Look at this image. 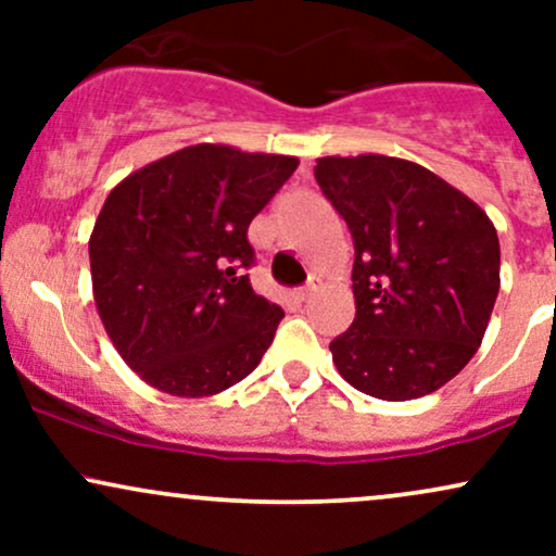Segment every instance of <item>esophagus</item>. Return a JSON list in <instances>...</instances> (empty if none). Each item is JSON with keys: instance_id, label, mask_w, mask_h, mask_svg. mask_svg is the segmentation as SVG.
Masks as SVG:
<instances>
[{"instance_id": "1", "label": "esophagus", "mask_w": 556, "mask_h": 556, "mask_svg": "<svg viewBox=\"0 0 556 556\" xmlns=\"http://www.w3.org/2000/svg\"><path fill=\"white\" fill-rule=\"evenodd\" d=\"M318 290H321V279H318V277H311V282L305 285L303 290L298 292V295H300V300H308V298H314Z\"/></svg>"}]
</instances>
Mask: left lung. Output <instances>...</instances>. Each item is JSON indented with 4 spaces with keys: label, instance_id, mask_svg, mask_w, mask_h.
Wrapping results in <instances>:
<instances>
[{
    "label": "left lung",
    "instance_id": "left-lung-1",
    "mask_svg": "<svg viewBox=\"0 0 556 556\" xmlns=\"http://www.w3.org/2000/svg\"><path fill=\"white\" fill-rule=\"evenodd\" d=\"M355 242V321L329 344L348 384L402 402L468 366L500 295V238L478 203L397 156L316 159Z\"/></svg>",
    "mask_w": 556,
    "mask_h": 556
}]
</instances>
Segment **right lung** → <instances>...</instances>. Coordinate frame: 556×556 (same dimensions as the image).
<instances>
[{"label": "right lung", "instance_id": "1", "mask_svg": "<svg viewBox=\"0 0 556 556\" xmlns=\"http://www.w3.org/2000/svg\"><path fill=\"white\" fill-rule=\"evenodd\" d=\"M295 156L195 143L127 175L96 219L93 300L146 384L212 397L264 358L285 311L256 295L248 225L298 169Z\"/></svg>", "mask_w": 556, "mask_h": 556}]
</instances>
